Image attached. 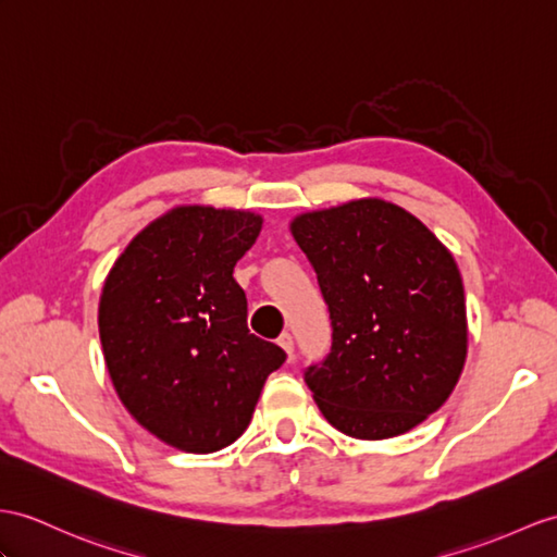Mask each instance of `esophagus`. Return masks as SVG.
I'll return each mask as SVG.
<instances>
[{
    "mask_svg": "<svg viewBox=\"0 0 557 557\" xmlns=\"http://www.w3.org/2000/svg\"><path fill=\"white\" fill-rule=\"evenodd\" d=\"M278 345L286 349V355H288V359H293V351H295V341H293V335L288 333V331H283L281 335H278Z\"/></svg>",
    "mask_w": 557,
    "mask_h": 557,
    "instance_id": "1",
    "label": "esophagus"
}]
</instances>
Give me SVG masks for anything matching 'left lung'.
Instances as JSON below:
<instances>
[{
    "mask_svg": "<svg viewBox=\"0 0 557 557\" xmlns=\"http://www.w3.org/2000/svg\"><path fill=\"white\" fill-rule=\"evenodd\" d=\"M290 228L333 329L329 355L305 369L323 418L357 440L423 423L449 399L468 351L451 252L413 214L377 198L300 214Z\"/></svg>",
    "mask_w": 557,
    "mask_h": 557,
    "instance_id": "obj_1",
    "label": "left lung"
}]
</instances>
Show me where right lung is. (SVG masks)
<instances>
[{
  "instance_id": "1",
  "label": "right lung",
  "mask_w": 557,
  "mask_h": 557,
  "mask_svg": "<svg viewBox=\"0 0 557 557\" xmlns=\"http://www.w3.org/2000/svg\"><path fill=\"white\" fill-rule=\"evenodd\" d=\"M262 228L238 210L176 208L117 257L99 335L120 401L151 435L210 454L246 432L286 351L248 331L234 267Z\"/></svg>"
}]
</instances>
